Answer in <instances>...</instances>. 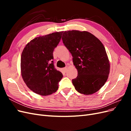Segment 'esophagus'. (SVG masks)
<instances>
[{"label": "esophagus", "mask_w": 131, "mask_h": 131, "mask_svg": "<svg viewBox=\"0 0 131 131\" xmlns=\"http://www.w3.org/2000/svg\"><path fill=\"white\" fill-rule=\"evenodd\" d=\"M67 69H68V67H67V66H66V67H64V68H63V70L64 71V72H67Z\"/></svg>", "instance_id": "34e87169"}]
</instances>
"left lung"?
<instances>
[{
	"label": "left lung",
	"mask_w": 131,
	"mask_h": 131,
	"mask_svg": "<svg viewBox=\"0 0 131 131\" xmlns=\"http://www.w3.org/2000/svg\"><path fill=\"white\" fill-rule=\"evenodd\" d=\"M62 40L73 56L78 70L72 83L78 92L92 94L106 82L110 72V63L105 47L92 34L86 31H65Z\"/></svg>",
	"instance_id": "left-lung-1"
}]
</instances>
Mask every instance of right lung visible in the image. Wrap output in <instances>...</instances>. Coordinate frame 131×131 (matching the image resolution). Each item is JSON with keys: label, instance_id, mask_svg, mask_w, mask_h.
I'll return each mask as SVG.
<instances>
[{"label": "right lung", "instance_id": "add662e5", "mask_svg": "<svg viewBox=\"0 0 131 131\" xmlns=\"http://www.w3.org/2000/svg\"><path fill=\"white\" fill-rule=\"evenodd\" d=\"M63 31L35 38L26 45L21 58L23 81L35 93L47 96L56 92L62 73L54 68L53 52Z\"/></svg>", "mask_w": 131, "mask_h": 131}]
</instances>
